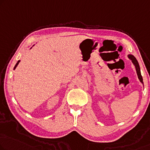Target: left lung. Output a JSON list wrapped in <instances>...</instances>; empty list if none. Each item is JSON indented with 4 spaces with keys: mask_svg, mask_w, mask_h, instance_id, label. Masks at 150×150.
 <instances>
[{
    "mask_svg": "<svg viewBox=\"0 0 150 150\" xmlns=\"http://www.w3.org/2000/svg\"><path fill=\"white\" fill-rule=\"evenodd\" d=\"M128 57L130 59L131 61H132L133 63L134 64V65L135 67V69H136V71H137V76H138V78H139V79L140 80V81L143 84H144V82H143V78H142V76L141 75V71H140V67H139V63H138V62L137 61V59H135V57H134L133 55L132 54H129L128 55Z\"/></svg>",
    "mask_w": 150,
    "mask_h": 150,
    "instance_id": "left-lung-1",
    "label": "left lung"
}]
</instances>
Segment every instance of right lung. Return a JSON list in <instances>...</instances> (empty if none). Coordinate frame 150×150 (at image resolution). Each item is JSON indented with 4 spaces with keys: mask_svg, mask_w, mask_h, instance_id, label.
Masks as SVG:
<instances>
[{
    "mask_svg": "<svg viewBox=\"0 0 150 150\" xmlns=\"http://www.w3.org/2000/svg\"><path fill=\"white\" fill-rule=\"evenodd\" d=\"M19 62H20V61H18V62H17V64H15V67H14V69H15V68L17 67V66L18 65V64H19Z\"/></svg>",
    "mask_w": 150,
    "mask_h": 150,
    "instance_id": "right-lung-1",
    "label": "right lung"
}]
</instances>
